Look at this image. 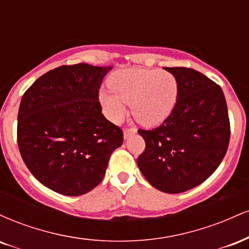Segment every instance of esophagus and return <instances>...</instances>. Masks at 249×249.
<instances>
[{
    "mask_svg": "<svg viewBox=\"0 0 249 249\" xmlns=\"http://www.w3.org/2000/svg\"><path fill=\"white\" fill-rule=\"evenodd\" d=\"M137 132V128H125L124 130V139H127L128 137L132 136V134H134Z\"/></svg>",
    "mask_w": 249,
    "mask_h": 249,
    "instance_id": "esophagus-1",
    "label": "esophagus"
}]
</instances>
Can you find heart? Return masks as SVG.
<instances>
[{
    "label": "heart",
    "mask_w": 249,
    "mask_h": 249,
    "mask_svg": "<svg viewBox=\"0 0 249 249\" xmlns=\"http://www.w3.org/2000/svg\"><path fill=\"white\" fill-rule=\"evenodd\" d=\"M108 89L99 91V102L108 119L119 122L125 104H131L134 118L145 126H157L172 113L179 95L176 76L168 71L130 68L116 71Z\"/></svg>",
    "instance_id": "heart-1"
}]
</instances>
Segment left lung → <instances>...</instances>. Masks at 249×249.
Listing matches in <instances>:
<instances>
[{
    "mask_svg": "<svg viewBox=\"0 0 249 249\" xmlns=\"http://www.w3.org/2000/svg\"><path fill=\"white\" fill-rule=\"evenodd\" d=\"M165 70L178 81L177 104L160 126L138 131L146 147L137 164L153 187L174 194L212 176L227 152L231 127L219 85L190 68Z\"/></svg>",
    "mask_w": 249,
    "mask_h": 249,
    "instance_id": "left-lung-1",
    "label": "left lung"
}]
</instances>
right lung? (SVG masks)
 <instances>
[{
  "instance_id": "1",
  "label": "right lung",
  "mask_w": 249,
  "mask_h": 249,
  "mask_svg": "<svg viewBox=\"0 0 249 249\" xmlns=\"http://www.w3.org/2000/svg\"><path fill=\"white\" fill-rule=\"evenodd\" d=\"M112 67L63 65L25 91L17 117L22 159L45 187L69 196L93 190L123 131L102 113L98 91Z\"/></svg>"
}]
</instances>
